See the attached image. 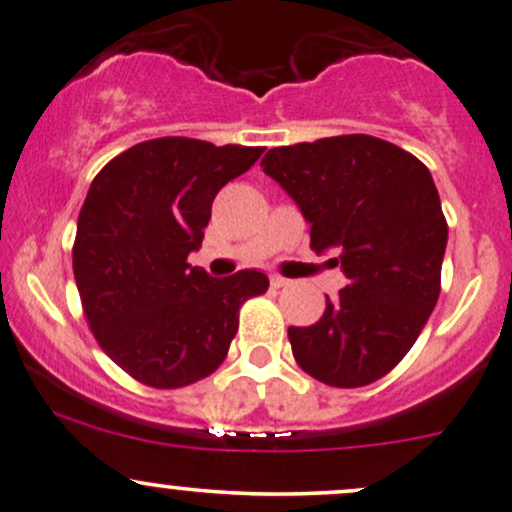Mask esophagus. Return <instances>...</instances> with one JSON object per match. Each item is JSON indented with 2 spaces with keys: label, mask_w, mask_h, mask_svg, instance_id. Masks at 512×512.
I'll return each instance as SVG.
<instances>
[{
  "label": "esophagus",
  "mask_w": 512,
  "mask_h": 512,
  "mask_svg": "<svg viewBox=\"0 0 512 512\" xmlns=\"http://www.w3.org/2000/svg\"><path fill=\"white\" fill-rule=\"evenodd\" d=\"M270 284H272V287H274V289H282V287H287V284H289V279L279 277V274H272Z\"/></svg>",
  "instance_id": "1"
}]
</instances>
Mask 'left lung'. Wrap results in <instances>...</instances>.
Here are the masks:
<instances>
[{"instance_id": "left-lung-1", "label": "left lung", "mask_w": 512, "mask_h": 512, "mask_svg": "<svg viewBox=\"0 0 512 512\" xmlns=\"http://www.w3.org/2000/svg\"><path fill=\"white\" fill-rule=\"evenodd\" d=\"M260 166L294 198L311 247L336 250L348 277L316 324L289 326L294 358L331 387L375 383L405 358L439 299L449 228L432 174L370 134L270 149Z\"/></svg>"}]
</instances>
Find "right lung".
Listing matches in <instances>:
<instances>
[{"instance_id": "right-lung-1", "label": "right lung", "mask_w": 512, "mask_h": 512, "mask_svg": "<svg viewBox=\"0 0 512 512\" xmlns=\"http://www.w3.org/2000/svg\"><path fill=\"white\" fill-rule=\"evenodd\" d=\"M262 147L188 137L134 144L90 184L78 215L73 274L100 348L139 383L174 390L208 378L238 333L240 306L270 279H213L188 255L203 242L215 193Z\"/></svg>"}]
</instances>
